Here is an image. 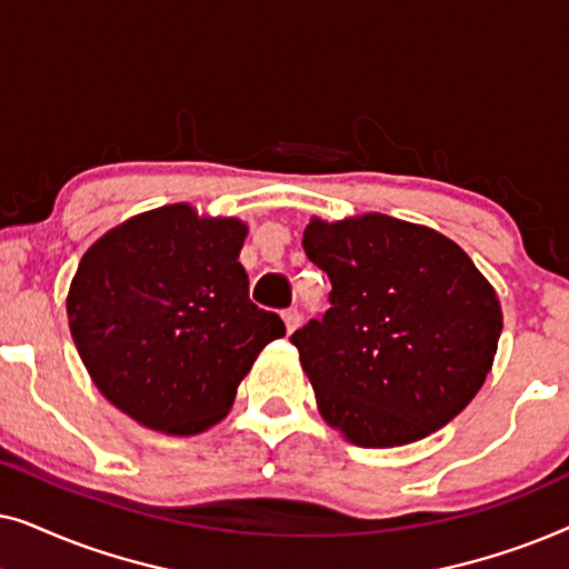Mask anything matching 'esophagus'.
I'll return each instance as SVG.
<instances>
[{
    "instance_id": "obj_1",
    "label": "esophagus",
    "mask_w": 569,
    "mask_h": 569,
    "mask_svg": "<svg viewBox=\"0 0 569 569\" xmlns=\"http://www.w3.org/2000/svg\"><path fill=\"white\" fill-rule=\"evenodd\" d=\"M282 318H284V326H287V331H295L300 326V313H298V308H290V310H284L282 313Z\"/></svg>"
}]
</instances>
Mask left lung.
Here are the masks:
<instances>
[{"label":"left lung","instance_id":"1","mask_svg":"<svg viewBox=\"0 0 569 569\" xmlns=\"http://www.w3.org/2000/svg\"><path fill=\"white\" fill-rule=\"evenodd\" d=\"M302 248L331 279V308L290 337L326 422L355 446L393 448L461 415L502 331L469 256L388 214L313 220Z\"/></svg>","mask_w":569,"mask_h":569}]
</instances>
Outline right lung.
<instances>
[{"instance_id":"1","label":"right lung","mask_w":569,"mask_h":569,"mask_svg":"<svg viewBox=\"0 0 569 569\" xmlns=\"http://www.w3.org/2000/svg\"><path fill=\"white\" fill-rule=\"evenodd\" d=\"M240 220L189 204L131 217L82 256L69 287L72 339L100 393L139 425L193 435L220 422L269 341L277 313L253 306Z\"/></svg>"}]
</instances>
